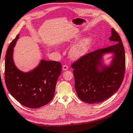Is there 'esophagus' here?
I'll use <instances>...</instances> for the list:
<instances>
[{"instance_id":"esophagus-1","label":"esophagus","mask_w":133,"mask_h":133,"mask_svg":"<svg viewBox=\"0 0 133 133\" xmlns=\"http://www.w3.org/2000/svg\"><path fill=\"white\" fill-rule=\"evenodd\" d=\"M68 69V66L66 65H64L62 66V70L63 71H66Z\"/></svg>"}]
</instances>
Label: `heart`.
Instances as JSON below:
<instances>
[{"label":"heart","mask_w":133,"mask_h":133,"mask_svg":"<svg viewBox=\"0 0 133 133\" xmlns=\"http://www.w3.org/2000/svg\"><path fill=\"white\" fill-rule=\"evenodd\" d=\"M81 35L80 34H76L69 40L65 41L64 44L65 45L69 43H73V42L78 41L81 38ZM92 41L93 38L90 36L81 39L79 41L71 46L69 51V57L71 59L74 60H77L82 57L89 51Z\"/></svg>","instance_id":"1"}]
</instances>
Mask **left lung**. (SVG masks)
<instances>
[{
	"label": "left lung",
	"mask_w": 133,
	"mask_h": 133,
	"mask_svg": "<svg viewBox=\"0 0 133 133\" xmlns=\"http://www.w3.org/2000/svg\"><path fill=\"white\" fill-rule=\"evenodd\" d=\"M109 40L114 45L84 55L72 65L78 96L93 104L108 99L119 89L124 78L125 52L119 35L113 29ZM111 54L108 64L104 57Z\"/></svg>",
	"instance_id": "8db88e82"
}]
</instances>
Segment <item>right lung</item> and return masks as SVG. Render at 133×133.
I'll use <instances>...</instances> for the list:
<instances>
[{"mask_svg": "<svg viewBox=\"0 0 133 133\" xmlns=\"http://www.w3.org/2000/svg\"><path fill=\"white\" fill-rule=\"evenodd\" d=\"M18 34L11 41L5 57V83L11 96L23 106L39 108L54 96L56 83L61 73V65L54 61L41 59L31 70L23 72L16 66L13 51Z\"/></svg>", "mask_w": 133, "mask_h": 133, "instance_id": "obj_1", "label": "right lung"}]
</instances>
